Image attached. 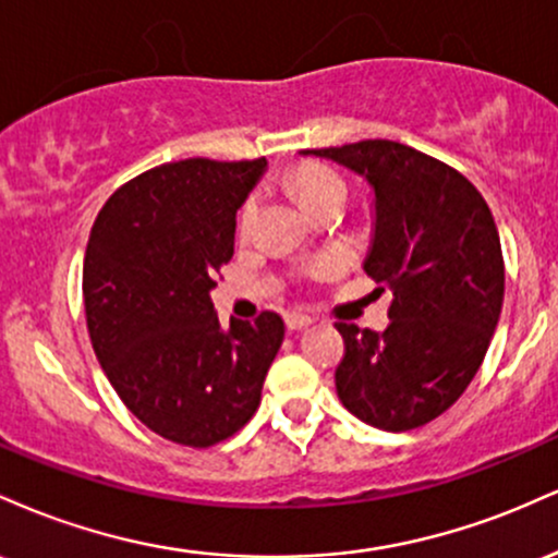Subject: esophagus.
Returning <instances> with one entry per match:
<instances>
[{
  "mask_svg": "<svg viewBox=\"0 0 558 558\" xmlns=\"http://www.w3.org/2000/svg\"><path fill=\"white\" fill-rule=\"evenodd\" d=\"M312 323H315V319H312L310 315H296V312H293V315H286V328H288V332L306 330Z\"/></svg>",
  "mask_w": 558,
  "mask_h": 558,
  "instance_id": "obj_1",
  "label": "esophagus"
}]
</instances>
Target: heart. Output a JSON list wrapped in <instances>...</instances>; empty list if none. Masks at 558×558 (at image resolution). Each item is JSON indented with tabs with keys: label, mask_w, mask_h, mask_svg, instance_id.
I'll use <instances>...</instances> for the list:
<instances>
[{
	"label": "heart",
	"mask_w": 558,
	"mask_h": 558,
	"mask_svg": "<svg viewBox=\"0 0 558 558\" xmlns=\"http://www.w3.org/2000/svg\"><path fill=\"white\" fill-rule=\"evenodd\" d=\"M293 191H296V196L301 198L304 204H312L315 198L330 194V191H343V181L336 175L332 170H325V168H317V165H306V168H299L293 172ZM254 215V202H248L246 207L241 209V228L248 226V220H252ZM336 262H328V265L323 267L319 272H332L336 270Z\"/></svg>",
	"instance_id": "heart-1"
}]
</instances>
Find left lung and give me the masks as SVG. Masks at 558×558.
<instances>
[{"label": "left lung", "instance_id": "1", "mask_svg": "<svg viewBox=\"0 0 558 558\" xmlns=\"http://www.w3.org/2000/svg\"><path fill=\"white\" fill-rule=\"evenodd\" d=\"M301 155L330 159L373 189L364 272L393 293L383 332L338 323V399L380 430H414L444 414L485 360L504 304L496 222L462 172L412 146L373 138Z\"/></svg>", "mask_w": 558, "mask_h": 558}]
</instances>
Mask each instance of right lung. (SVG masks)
<instances>
[{
	"label": "right lung",
	"mask_w": 558,
	"mask_h": 558,
	"mask_svg": "<svg viewBox=\"0 0 558 558\" xmlns=\"http://www.w3.org/2000/svg\"><path fill=\"white\" fill-rule=\"evenodd\" d=\"M267 159H181L133 178L96 217L83 259L94 354L149 430L207 448L257 412L283 343L275 312L217 319L209 291L233 257L235 213Z\"/></svg>",
	"instance_id": "right-lung-1"
}]
</instances>
